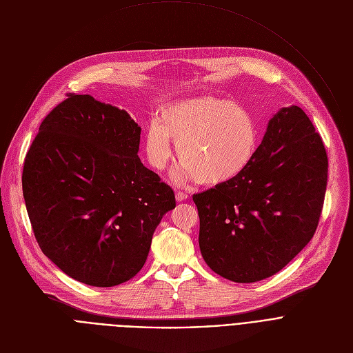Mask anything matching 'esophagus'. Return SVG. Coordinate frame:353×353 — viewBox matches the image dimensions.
<instances>
[{"label":"esophagus","instance_id":"1","mask_svg":"<svg viewBox=\"0 0 353 353\" xmlns=\"http://www.w3.org/2000/svg\"><path fill=\"white\" fill-rule=\"evenodd\" d=\"M175 198H176V201L178 202H183V201H186L189 196H188V193H185V192H176V194H175Z\"/></svg>","mask_w":353,"mask_h":353}]
</instances>
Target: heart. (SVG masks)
<instances>
[{
  "instance_id": "obj_1",
  "label": "heart",
  "mask_w": 353,
  "mask_h": 353,
  "mask_svg": "<svg viewBox=\"0 0 353 353\" xmlns=\"http://www.w3.org/2000/svg\"><path fill=\"white\" fill-rule=\"evenodd\" d=\"M172 143L182 161L179 182L220 185L241 175L258 148V129L243 106L217 97H198L168 106L147 129L144 150L152 168L163 171L172 159Z\"/></svg>"
}]
</instances>
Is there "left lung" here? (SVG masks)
<instances>
[{"instance_id":"left-lung-1","label":"left lung","mask_w":353,"mask_h":353,"mask_svg":"<svg viewBox=\"0 0 353 353\" xmlns=\"http://www.w3.org/2000/svg\"><path fill=\"white\" fill-rule=\"evenodd\" d=\"M327 179L328 157L314 125L299 106L281 109L241 175L193 194L209 268L237 283L275 275L314 236Z\"/></svg>"}]
</instances>
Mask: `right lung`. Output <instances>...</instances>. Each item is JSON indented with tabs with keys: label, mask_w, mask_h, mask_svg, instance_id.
Wrapping results in <instances>:
<instances>
[{
	"label": "right lung",
	"mask_w": 353,
	"mask_h": 353,
	"mask_svg": "<svg viewBox=\"0 0 353 353\" xmlns=\"http://www.w3.org/2000/svg\"><path fill=\"white\" fill-rule=\"evenodd\" d=\"M140 126L91 95L67 94L28 150L22 190L34 239L70 278L112 288L143 268L175 208L170 185L139 159Z\"/></svg>",
	"instance_id": "1"
}]
</instances>
